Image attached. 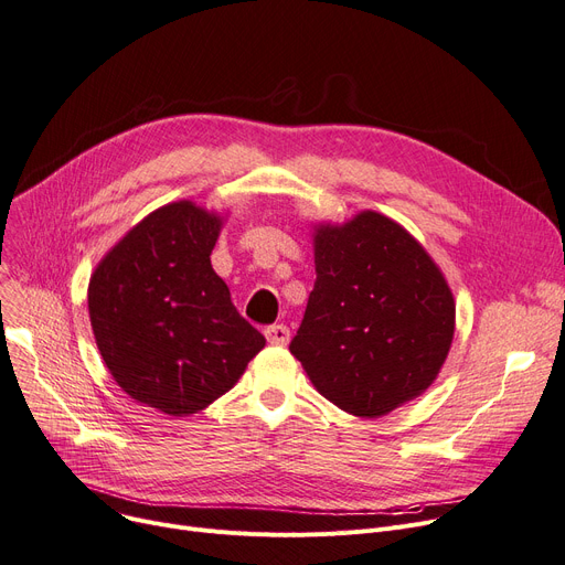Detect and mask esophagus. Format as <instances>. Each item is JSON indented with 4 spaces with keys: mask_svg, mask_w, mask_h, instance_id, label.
I'll use <instances>...</instances> for the list:
<instances>
[{
    "mask_svg": "<svg viewBox=\"0 0 565 565\" xmlns=\"http://www.w3.org/2000/svg\"><path fill=\"white\" fill-rule=\"evenodd\" d=\"M266 341L270 345H287L289 343V329L285 324H270L264 329Z\"/></svg>",
    "mask_w": 565,
    "mask_h": 565,
    "instance_id": "34e87169",
    "label": "esophagus"
}]
</instances>
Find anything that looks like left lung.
Returning <instances> with one entry per match:
<instances>
[{
	"instance_id": "8db88e82",
	"label": "left lung",
	"mask_w": 565,
	"mask_h": 565,
	"mask_svg": "<svg viewBox=\"0 0 565 565\" xmlns=\"http://www.w3.org/2000/svg\"><path fill=\"white\" fill-rule=\"evenodd\" d=\"M315 287L289 352L324 398L382 417L431 387L455 338V297L424 247L364 211L315 227Z\"/></svg>"
}]
</instances>
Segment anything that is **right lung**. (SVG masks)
Masks as SVG:
<instances>
[{
  "instance_id": "right-lung-1",
  "label": "right lung",
  "mask_w": 565,
  "mask_h": 565,
  "mask_svg": "<svg viewBox=\"0 0 565 565\" xmlns=\"http://www.w3.org/2000/svg\"><path fill=\"white\" fill-rule=\"evenodd\" d=\"M220 230V215L173 201L131 227L89 278L106 369L134 401L171 417L209 408L266 345L211 266Z\"/></svg>"
}]
</instances>
